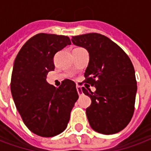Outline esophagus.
Segmentation results:
<instances>
[{
	"label": "esophagus",
	"instance_id": "obj_1",
	"mask_svg": "<svg viewBox=\"0 0 151 151\" xmlns=\"http://www.w3.org/2000/svg\"><path fill=\"white\" fill-rule=\"evenodd\" d=\"M77 91H78V93L79 95H81V93H82V90H81V87H79L78 86H77Z\"/></svg>",
	"mask_w": 151,
	"mask_h": 151
}]
</instances>
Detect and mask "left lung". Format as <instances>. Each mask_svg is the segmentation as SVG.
Returning <instances> with one entry per match:
<instances>
[{
    "mask_svg": "<svg viewBox=\"0 0 151 151\" xmlns=\"http://www.w3.org/2000/svg\"><path fill=\"white\" fill-rule=\"evenodd\" d=\"M71 41L90 54L84 82L94 86L96 91L87 87L81 90L92 101L86 110L90 127L103 134L121 131L134 111L137 81L130 59L118 45L100 33L74 36Z\"/></svg>",
    "mask_w": 151,
    "mask_h": 151,
    "instance_id": "1",
    "label": "left lung"
}]
</instances>
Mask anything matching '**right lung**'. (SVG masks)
Here are the masks:
<instances>
[{
	"instance_id": "add662e5",
	"label": "right lung",
	"mask_w": 151,
	"mask_h": 151,
	"mask_svg": "<svg viewBox=\"0 0 151 151\" xmlns=\"http://www.w3.org/2000/svg\"><path fill=\"white\" fill-rule=\"evenodd\" d=\"M67 36L38 33L29 39L14 61L11 93L24 125L41 137L63 132L78 99L76 84L65 79L58 88L46 81L56 53L70 45Z\"/></svg>"
}]
</instances>
